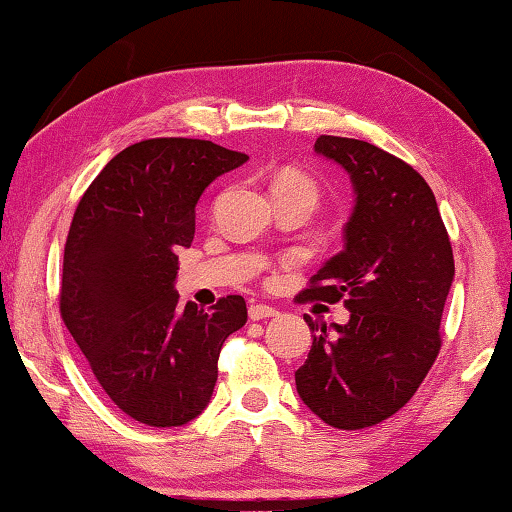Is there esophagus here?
<instances>
[{"label": "esophagus", "mask_w": 512, "mask_h": 512, "mask_svg": "<svg viewBox=\"0 0 512 512\" xmlns=\"http://www.w3.org/2000/svg\"><path fill=\"white\" fill-rule=\"evenodd\" d=\"M273 316H277L275 307H268V305H250L248 307V318L250 320H266V318H273Z\"/></svg>", "instance_id": "esophagus-1"}]
</instances>
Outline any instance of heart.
<instances>
[{"label": "heart", "mask_w": 512, "mask_h": 512, "mask_svg": "<svg viewBox=\"0 0 512 512\" xmlns=\"http://www.w3.org/2000/svg\"><path fill=\"white\" fill-rule=\"evenodd\" d=\"M275 192H300V194H307L309 198H314V201H316L318 187H316L314 180L305 176V173L289 171V173H282V176L277 178Z\"/></svg>", "instance_id": "1"}]
</instances>
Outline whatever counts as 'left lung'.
<instances>
[{
  "label": "left lung",
  "instance_id": "left-lung-1",
  "mask_svg": "<svg viewBox=\"0 0 512 512\" xmlns=\"http://www.w3.org/2000/svg\"><path fill=\"white\" fill-rule=\"evenodd\" d=\"M314 151L348 173L354 207L343 250L298 300H343L350 320L327 327L305 316L314 343L296 388L329 427L352 431L391 418L427 377L454 255L436 196L409 164L350 137L320 135Z\"/></svg>",
  "mask_w": 512,
  "mask_h": 512
}]
</instances>
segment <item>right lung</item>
Returning <instances> with one entry per match:
<instances>
[{"label":"right lung","mask_w":512,"mask_h":512,"mask_svg":"<svg viewBox=\"0 0 512 512\" xmlns=\"http://www.w3.org/2000/svg\"><path fill=\"white\" fill-rule=\"evenodd\" d=\"M246 153L158 137L117 153L76 207L60 316L121 411L149 427H183L210 404L225 339L248 318L241 296L212 311L178 305V248L194 239L196 205Z\"/></svg>","instance_id":"add662e5"}]
</instances>
